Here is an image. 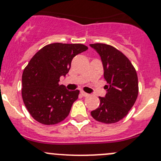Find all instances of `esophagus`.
Wrapping results in <instances>:
<instances>
[{
  "instance_id": "obj_1",
  "label": "esophagus",
  "mask_w": 161,
  "mask_h": 161,
  "mask_svg": "<svg viewBox=\"0 0 161 161\" xmlns=\"http://www.w3.org/2000/svg\"><path fill=\"white\" fill-rule=\"evenodd\" d=\"M80 93H81V95H82V96H84V97H88V96H89V94H88V93L85 92L84 91H81Z\"/></svg>"
}]
</instances>
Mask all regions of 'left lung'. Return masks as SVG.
Masks as SVG:
<instances>
[{"label":"left lung","mask_w":161,"mask_h":161,"mask_svg":"<svg viewBox=\"0 0 161 161\" xmlns=\"http://www.w3.org/2000/svg\"><path fill=\"white\" fill-rule=\"evenodd\" d=\"M99 54L104 78L108 83L107 93L99 97L100 105L91 112L94 119L105 124L116 123L128 114L138 95V80L135 67L129 59L112 46L90 44Z\"/></svg>","instance_id":"obj_1"}]
</instances>
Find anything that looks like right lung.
<instances>
[{
	"mask_svg": "<svg viewBox=\"0 0 161 161\" xmlns=\"http://www.w3.org/2000/svg\"><path fill=\"white\" fill-rule=\"evenodd\" d=\"M88 47L79 43H55L38 51L24 69L22 98L31 115L38 122L50 125L61 122L69 114L79 91H69L59 85L71 62Z\"/></svg>",
	"mask_w": 161,
	"mask_h": 161,
	"instance_id": "1",
	"label": "right lung"
}]
</instances>
